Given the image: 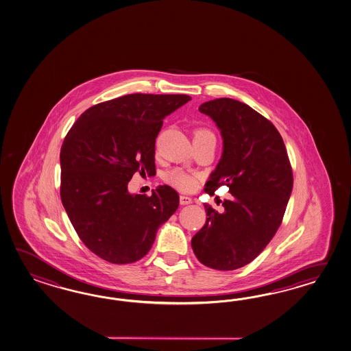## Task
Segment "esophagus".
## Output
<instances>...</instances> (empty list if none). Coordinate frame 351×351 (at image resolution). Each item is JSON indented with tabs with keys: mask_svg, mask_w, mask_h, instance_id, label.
<instances>
[{
	"mask_svg": "<svg viewBox=\"0 0 351 351\" xmlns=\"http://www.w3.org/2000/svg\"><path fill=\"white\" fill-rule=\"evenodd\" d=\"M180 204H192V198L188 196H180Z\"/></svg>",
	"mask_w": 351,
	"mask_h": 351,
	"instance_id": "esophagus-1",
	"label": "esophagus"
}]
</instances>
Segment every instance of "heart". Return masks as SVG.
Listing matches in <instances>:
<instances>
[{"instance_id": "heart-1", "label": "heart", "mask_w": 351, "mask_h": 351, "mask_svg": "<svg viewBox=\"0 0 351 351\" xmlns=\"http://www.w3.org/2000/svg\"><path fill=\"white\" fill-rule=\"evenodd\" d=\"M206 138H215L213 132L204 128H198L193 131V139L197 140L206 139ZM164 180L171 186L177 188L182 192H193L198 186V177L195 174H189L187 171H182L180 168L171 169L168 171L164 177Z\"/></svg>"}]
</instances>
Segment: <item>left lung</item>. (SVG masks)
<instances>
[{"label":"left lung","instance_id":"left-lung-1","mask_svg":"<svg viewBox=\"0 0 351 351\" xmlns=\"http://www.w3.org/2000/svg\"><path fill=\"white\" fill-rule=\"evenodd\" d=\"M221 130L223 152L204 191L221 186L231 193L219 213L204 204L207 220L192 237L204 265L216 270L244 267L265 249L280 226L293 188V173L277 128L252 107L232 98L199 106Z\"/></svg>","mask_w":351,"mask_h":351}]
</instances>
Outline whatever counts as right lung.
<instances>
[{
	"label": "right lung",
	"mask_w": 351,
	"mask_h": 351,
	"mask_svg": "<svg viewBox=\"0 0 351 351\" xmlns=\"http://www.w3.org/2000/svg\"><path fill=\"white\" fill-rule=\"evenodd\" d=\"M187 95L132 93L90 107L60 149V198L75 232L104 261L129 264L147 255L159 226L177 211L178 193L160 186L130 195L132 176L155 174V140L165 116Z\"/></svg>",
	"instance_id": "obj_1"
}]
</instances>
